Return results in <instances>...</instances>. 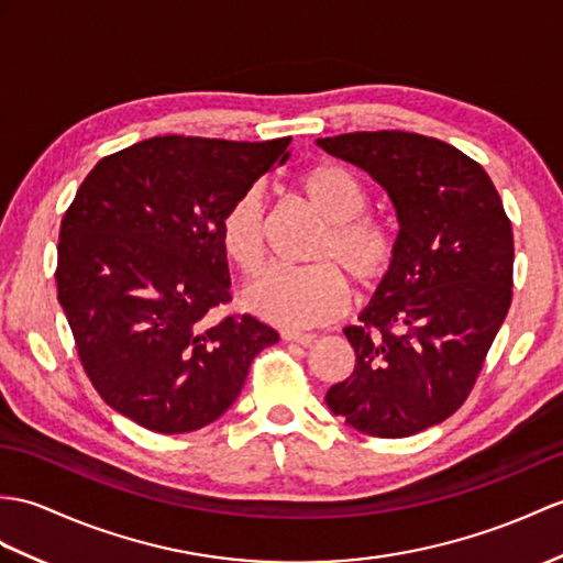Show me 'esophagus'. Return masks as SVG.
Masks as SVG:
<instances>
[{"mask_svg":"<svg viewBox=\"0 0 563 563\" xmlns=\"http://www.w3.org/2000/svg\"><path fill=\"white\" fill-rule=\"evenodd\" d=\"M283 341L297 343V345H311L313 341H317V335H313V333H302V331H285L283 333Z\"/></svg>","mask_w":563,"mask_h":563,"instance_id":"obj_1","label":"esophagus"}]
</instances>
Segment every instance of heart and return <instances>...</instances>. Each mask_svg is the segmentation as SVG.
Instances as JSON below:
<instances>
[{"label":"heart","instance_id":"b5f03b06","mask_svg":"<svg viewBox=\"0 0 563 563\" xmlns=\"http://www.w3.org/2000/svg\"><path fill=\"white\" fill-rule=\"evenodd\" d=\"M299 191L325 222L313 258L329 261L302 268L268 266L242 292V305L258 319L287 329L329 323L347 309L350 287L339 265L360 287H376L394 273L398 258L394 232L384 220L364 213L369 194L347 167H311L299 177ZM218 240L242 273L258 268L266 250L264 189L252 185L234 196L220 213Z\"/></svg>","mask_w":563,"mask_h":563}]
</instances>
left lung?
<instances>
[{
    "label": "left lung",
    "mask_w": 563,
    "mask_h": 563,
    "mask_svg": "<svg viewBox=\"0 0 563 563\" xmlns=\"http://www.w3.org/2000/svg\"><path fill=\"white\" fill-rule=\"evenodd\" d=\"M317 143L382 185L400 225L394 273L345 329L355 372L325 405L362 434L412 437L461 408L501 329L511 220L482 165L439 139L355 132Z\"/></svg>",
    "instance_id": "8db88e82"
}]
</instances>
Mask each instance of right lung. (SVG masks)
<instances>
[{
	"label": "right lung",
	"mask_w": 563,
	"mask_h": 563,
	"mask_svg": "<svg viewBox=\"0 0 563 563\" xmlns=\"http://www.w3.org/2000/svg\"><path fill=\"white\" fill-rule=\"evenodd\" d=\"M290 136H155L102 158L62 218L57 299L112 410L158 434L216 422L278 333L211 311L230 302L218 220L290 158Z\"/></svg>",
	"instance_id": "right-lung-1"
}]
</instances>
